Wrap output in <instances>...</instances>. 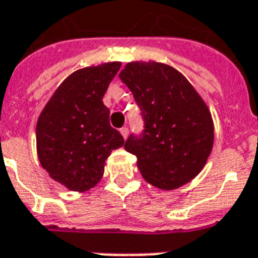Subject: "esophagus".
<instances>
[{
    "label": "esophagus",
    "instance_id": "1",
    "mask_svg": "<svg viewBox=\"0 0 258 258\" xmlns=\"http://www.w3.org/2000/svg\"><path fill=\"white\" fill-rule=\"evenodd\" d=\"M120 134H121V137H123V139H127L128 138V128L127 127H123V128H120Z\"/></svg>",
    "mask_w": 258,
    "mask_h": 258
}]
</instances>
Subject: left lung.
I'll return each mask as SVG.
<instances>
[{
    "label": "left lung",
    "mask_w": 258,
    "mask_h": 258,
    "mask_svg": "<svg viewBox=\"0 0 258 258\" xmlns=\"http://www.w3.org/2000/svg\"><path fill=\"white\" fill-rule=\"evenodd\" d=\"M119 78L145 119V133L131 135L124 149L137 157L146 182L169 191L194 179L214 145L212 112L202 96L179 71L163 62H127Z\"/></svg>",
    "instance_id": "8db88e82"
}]
</instances>
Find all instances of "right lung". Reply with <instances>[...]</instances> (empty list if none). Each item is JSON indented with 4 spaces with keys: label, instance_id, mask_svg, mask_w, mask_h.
I'll return each mask as SVG.
<instances>
[{
    "label": "right lung",
    "instance_id": "right-lung-1",
    "mask_svg": "<svg viewBox=\"0 0 258 258\" xmlns=\"http://www.w3.org/2000/svg\"><path fill=\"white\" fill-rule=\"evenodd\" d=\"M120 61L75 71L57 87L37 119L38 161L53 180L71 191H87L100 182L107 158L124 145L109 124L103 96Z\"/></svg>",
    "mask_w": 258,
    "mask_h": 258
}]
</instances>
